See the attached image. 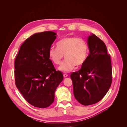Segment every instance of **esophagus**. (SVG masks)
<instances>
[{"mask_svg": "<svg viewBox=\"0 0 127 127\" xmlns=\"http://www.w3.org/2000/svg\"><path fill=\"white\" fill-rule=\"evenodd\" d=\"M68 74H64V77H67L68 76Z\"/></svg>", "mask_w": 127, "mask_h": 127, "instance_id": "34e87169", "label": "esophagus"}]
</instances>
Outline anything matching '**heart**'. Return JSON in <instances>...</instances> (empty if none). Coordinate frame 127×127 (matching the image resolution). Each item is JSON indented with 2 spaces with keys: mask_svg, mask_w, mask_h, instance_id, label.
<instances>
[{
  "mask_svg": "<svg viewBox=\"0 0 127 127\" xmlns=\"http://www.w3.org/2000/svg\"><path fill=\"white\" fill-rule=\"evenodd\" d=\"M57 46L50 48L49 56L55 64H59L64 55L66 59L58 68L59 70L69 72L76 66H81L85 63L88 55V46L84 40L75 36L66 37L58 41Z\"/></svg>",
  "mask_w": 127,
  "mask_h": 127,
  "instance_id": "1",
  "label": "heart"
}]
</instances>
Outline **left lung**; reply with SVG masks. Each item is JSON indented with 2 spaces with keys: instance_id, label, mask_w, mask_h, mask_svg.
<instances>
[{
  "instance_id": "8db88e82",
  "label": "left lung",
  "mask_w": 127,
  "mask_h": 127,
  "mask_svg": "<svg viewBox=\"0 0 127 127\" xmlns=\"http://www.w3.org/2000/svg\"><path fill=\"white\" fill-rule=\"evenodd\" d=\"M90 54L81 67L72 72L74 94L84 105L96 103L104 96L112 83V66L110 56L105 43L94 34L88 36Z\"/></svg>"
}]
</instances>
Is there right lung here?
Wrapping results in <instances>:
<instances>
[{
  "label": "right lung",
  "instance_id": "right-lung-1",
  "mask_svg": "<svg viewBox=\"0 0 127 127\" xmlns=\"http://www.w3.org/2000/svg\"><path fill=\"white\" fill-rule=\"evenodd\" d=\"M56 35L52 31L34 34L22 44L15 61L17 88L27 102L39 108L53 102L55 92L64 78L49 56Z\"/></svg>",
  "mask_w": 127,
  "mask_h": 127
}]
</instances>
